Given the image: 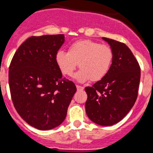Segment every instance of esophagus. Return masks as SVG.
I'll use <instances>...</instances> for the list:
<instances>
[{
    "label": "esophagus",
    "mask_w": 153,
    "mask_h": 153,
    "mask_svg": "<svg viewBox=\"0 0 153 153\" xmlns=\"http://www.w3.org/2000/svg\"><path fill=\"white\" fill-rule=\"evenodd\" d=\"M76 87L78 90H83L84 89V87H81V86H79V85H76Z\"/></svg>",
    "instance_id": "obj_1"
}]
</instances>
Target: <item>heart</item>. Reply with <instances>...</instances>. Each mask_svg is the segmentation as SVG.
<instances>
[{
	"label": "heart",
	"mask_w": 153,
	"mask_h": 153,
	"mask_svg": "<svg viewBox=\"0 0 153 153\" xmlns=\"http://www.w3.org/2000/svg\"><path fill=\"white\" fill-rule=\"evenodd\" d=\"M55 60L62 73L72 76L78 66L75 78L80 82L97 81L108 74L113 60L112 49L90 39H80L71 44L68 52L59 51Z\"/></svg>",
	"instance_id": "obj_1"
}]
</instances>
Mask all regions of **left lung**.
Here are the masks:
<instances>
[{
	"label": "left lung",
	"instance_id": "1",
	"mask_svg": "<svg viewBox=\"0 0 153 153\" xmlns=\"http://www.w3.org/2000/svg\"><path fill=\"white\" fill-rule=\"evenodd\" d=\"M113 51L108 74L92 87H85L86 113L91 121L104 126L122 120L137 97L140 78L139 63L126 44L103 37Z\"/></svg>",
	"mask_w": 153,
	"mask_h": 153
}]
</instances>
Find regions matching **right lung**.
Returning <instances> with one entry per match:
<instances>
[{
  "label": "right lung",
  "instance_id": "obj_1",
  "mask_svg": "<svg viewBox=\"0 0 153 153\" xmlns=\"http://www.w3.org/2000/svg\"><path fill=\"white\" fill-rule=\"evenodd\" d=\"M64 35L31 36L19 46L9 69V85L15 108L31 126L49 130L64 121L76 92L63 78L55 60Z\"/></svg>",
  "mask_w": 153,
  "mask_h": 153
}]
</instances>
